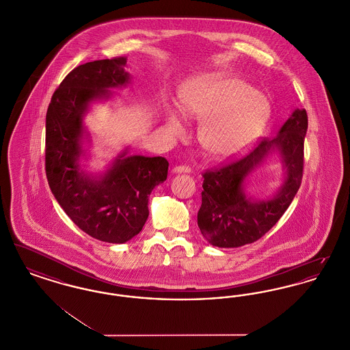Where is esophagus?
<instances>
[{"label": "esophagus", "mask_w": 350, "mask_h": 350, "mask_svg": "<svg viewBox=\"0 0 350 350\" xmlns=\"http://www.w3.org/2000/svg\"><path fill=\"white\" fill-rule=\"evenodd\" d=\"M190 172H191V169L186 165H177V167H173V173H190Z\"/></svg>", "instance_id": "34e87169"}]
</instances>
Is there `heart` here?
Segmentation results:
<instances>
[{"label": "heart", "instance_id": "obj_1", "mask_svg": "<svg viewBox=\"0 0 350 350\" xmlns=\"http://www.w3.org/2000/svg\"><path fill=\"white\" fill-rule=\"evenodd\" d=\"M183 111L197 119L208 118L200 130V142L210 154L227 159L245 150L262 131L270 114L267 96L232 76L210 75L191 83L183 93ZM174 133L181 120L170 117Z\"/></svg>", "mask_w": 350, "mask_h": 350}]
</instances>
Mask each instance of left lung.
<instances>
[{
    "label": "left lung",
    "instance_id": "obj_1",
    "mask_svg": "<svg viewBox=\"0 0 350 350\" xmlns=\"http://www.w3.org/2000/svg\"><path fill=\"white\" fill-rule=\"evenodd\" d=\"M307 127V111L297 109L283 123L275 137H261L245 156L202 174L198 227L211 245L237 248L254 243L281 219L301 183ZM271 149L280 150L286 178L273 199L260 202L250 200L243 194V180Z\"/></svg>",
    "mask_w": 350,
    "mask_h": 350
}]
</instances>
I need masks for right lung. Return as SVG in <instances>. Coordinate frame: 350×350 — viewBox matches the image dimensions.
Here are the masks:
<instances>
[{"label":"right lung","mask_w":350,"mask_h":350,"mask_svg":"<svg viewBox=\"0 0 350 350\" xmlns=\"http://www.w3.org/2000/svg\"><path fill=\"white\" fill-rule=\"evenodd\" d=\"M126 63L127 57L119 56L70 70L55 90L46 117V174L52 194L81 231L113 244L126 243L142 231L150 214V191L167 180L169 167L161 156L123 153L100 180L79 169L88 103L129 83Z\"/></svg>","instance_id":"add662e5"}]
</instances>
